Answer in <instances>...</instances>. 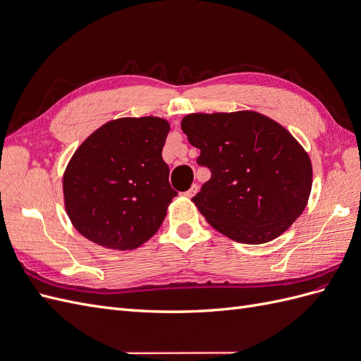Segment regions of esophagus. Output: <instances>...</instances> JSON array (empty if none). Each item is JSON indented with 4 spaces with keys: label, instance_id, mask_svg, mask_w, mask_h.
Returning a JSON list of instances; mask_svg holds the SVG:
<instances>
[{
    "label": "esophagus",
    "instance_id": "esophagus-1",
    "mask_svg": "<svg viewBox=\"0 0 361 361\" xmlns=\"http://www.w3.org/2000/svg\"><path fill=\"white\" fill-rule=\"evenodd\" d=\"M197 190H199L197 185L192 183V185H191V188H190L188 191H185V192H183V194H185V197H192V195H194L195 192H197Z\"/></svg>",
    "mask_w": 361,
    "mask_h": 361
}]
</instances>
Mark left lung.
Returning <instances> with one entry per match:
<instances>
[{
  "label": "left lung",
  "mask_w": 361,
  "mask_h": 361,
  "mask_svg": "<svg viewBox=\"0 0 361 361\" xmlns=\"http://www.w3.org/2000/svg\"><path fill=\"white\" fill-rule=\"evenodd\" d=\"M182 130L200 150L211 179L192 197L218 232L236 243L264 244L302 214L312 162L288 130L256 111L188 114Z\"/></svg>",
  "instance_id": "8db88e82"
}]
</instances>
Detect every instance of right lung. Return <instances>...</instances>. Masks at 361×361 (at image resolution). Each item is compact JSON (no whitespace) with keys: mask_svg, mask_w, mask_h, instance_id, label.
<instances>
[{"mask_svg":"<svg viewBox=\"0 0 361 361\" xmlns=\"http://www.w3.org/2000/svg\"><path fill=\"white\" fill-rule=\"evenodd\" d=\"M170 130L159 117L108 122L76 149L63 176L64 204L92 243L134 250L154 236L178 192L162 147Z\"/></svg>","mask_w":361,"mask_h":361,"instance_id":"obj_1","label":"right lung"}]
</instances>
